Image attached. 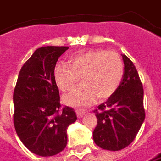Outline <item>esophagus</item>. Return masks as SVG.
Instances as JSON below:
<instances>
[{
	"label": "esophagus",
	"mask_w": 161,
	"mask_h": 161,
	"mask_svg": "<svg viewBox=\"0 0 161 161\" xmlns=\"http://www.w3.org/2000/svg\"><path fill=\"white\" fill-rule=\"evenodd\" d=\"M85 113H86V111H84V110H76V114H77L78 118H82Z\"/></svg>",
	"instance_id": "34e87169"
}]
</instances>
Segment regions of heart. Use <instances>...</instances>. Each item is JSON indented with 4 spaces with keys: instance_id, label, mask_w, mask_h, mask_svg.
I'll return each mask as SVG.
<instances>
[{
    "instance_id": "heart-1",
    "label": "heart",
    "mask_w": 161,
    "mask_h": 161,
    "mask_svg": "<svg viewBox=\"0 0 161 161\" xmlns=\"http://www.w3.org/2000/svg\"><path fill=\"white\" fill-rule=\"evenodd\" d=\"M69 65L57 64L54 80L58 88L70 91L79 81L81 86L64 97V102L73 107L89 105L97 97L100 100L112 97L123 76V63L118 53L105 49H88L71 56Z\"/></svg>"
}]
</instances>
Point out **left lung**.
<instances>
[{
  "label": "left lung",
  "mask_w": 161,
  "mask_h": 161,
  "mask_svg": "<svg viewBox=\"0 0 161 161\" xmlns=\"http://www.w3.org/2000/svg\"><path fill=\"white\" fill-rule=\"evenodd\" d=\"M124 73L116 91L94 111L97 125L93 139L100 148L119 151L136 138L145 118L143 88L133 62L121 55Z\"/></svg>",
  "instance_id": "1"
}]
</instances>
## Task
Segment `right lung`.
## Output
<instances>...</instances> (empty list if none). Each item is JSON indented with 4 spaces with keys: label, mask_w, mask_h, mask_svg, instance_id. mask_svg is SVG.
Returning a JSON list of instances; mask_svg holds the SVG:
<instances>
[{
    "label": "right lung",
    "mask_w": 161,
    "mask_h": 161,
    "mask_svg": "<svg viewBox=\"0 0 161 161\" xmlns=\"http://www.w3.org/2000/svg\"><path fill=\"white\" fill-rule=\"evenodd\" d=\"M69 47L36 49L21 68L13 94V120L18 137L33 153L49 157L67 143L66 129L76 121L73 108L61 106L54 68Z\"/></svg>",
    "instance_id": "right-lung-1"
}]
</instances>
